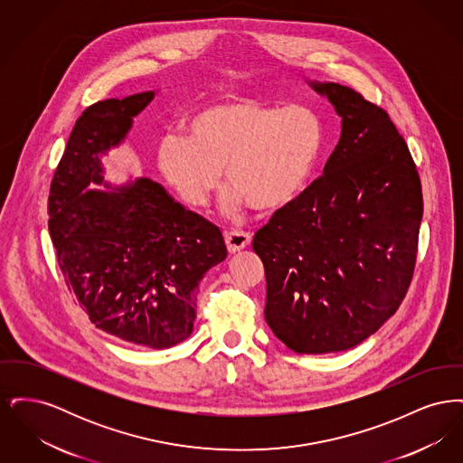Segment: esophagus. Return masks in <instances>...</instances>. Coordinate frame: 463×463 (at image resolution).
Masks as SVG:
<instances>
[{"label": "esophagus", "instance_id": "34e87169", "mask_svg": "<svg viewBox=\"0 0 463 463\" xmlns=\"http://www.w3.org/2000/svg\"><path fill=\"white\" fill-rule=\"evenodd\" d=\"M251 242V236L242 231H231L225 234V244L231 253H238Z\"/></svg>", "mask_w": 463, "mask_h": 463}]
</instances>
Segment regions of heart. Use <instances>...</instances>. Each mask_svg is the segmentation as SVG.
Wrapping results in <instances>:
<instances>
[{
  "label": "heart",
  "instance_id": "obj_1",
  "mask_svg": "<svg viewBox=\"0 0 463 463\" xmlns=\"http://www.w3.org/2000/svg\"><path fill=\"white\" fill-rule=\"evenodd\" d=\"M325 140V123L307 106L234 99L198 110L187 135H166L157 166L191 208L208 203L225 170L232 185L223 199L225 213H236L242 203L257 212H279L306 191Z\"/></svg>",
  "mask_w": 463,
  "mask_h": 463
}]
</instances>
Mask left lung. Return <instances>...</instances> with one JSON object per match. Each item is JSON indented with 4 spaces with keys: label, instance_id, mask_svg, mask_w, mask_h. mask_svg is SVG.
<instances>
[{
    "label": "left lung",
    "instance_id": "1",
    "mask_svg": "<svg viewBox=\"0 0 463 463\" xmlns=\"http://www.w3.org/2000/svg\"><path fill=\"white\" fill-rule=\"evenodd\" d=\"M342 118L323 176L257 231L265 321L298 354L340 353L401 306L417 260L421 185L389 114L338 83L307 81Z\"/></svg>",
    "mask_w": 463,
    "mask_h": 463
}]
</instances>
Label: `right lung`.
<instances>
[{
  "mask_svg": "<svg viewBox=\"0 0 463 463\" xmlns=\"http://www.w3.org/2000/svg\"><path fill=\"white\" fill-rule=\"evenodd\" d=\"M155 95L100 100L78 118L50 185L48 229L90 321L128 344L168 349L191 336L199 281L227 248L219 227L155 180L104 178L102 157L123 144Z\"/></svg>",
  "mask_w": 463,
  "mask_h": 463,
  "instance_id": "right-lung-1",
  "label": "right lung"
}]
</instances>
